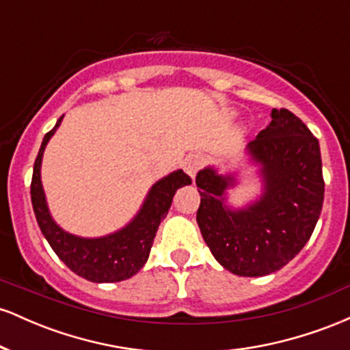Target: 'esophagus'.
Instances as JSON below:
<instances>
[{"label": "esophagus", "instance_id": "esophagus-1", "mask_svg": "<svg viewBox=\"0 0 350 350\" xmlns=\"http://www.w3.org/2000/svg\"><path fill=\"white\" fill-rule=\"evenodd\" d=\"M204 164V158L200 154H189L186 158V161H184V171L187 172V176L194 180L196 174H198V171L202 167Z\"/></svg>", "mask_w": 350, "mask_h": 350}]
</instances>
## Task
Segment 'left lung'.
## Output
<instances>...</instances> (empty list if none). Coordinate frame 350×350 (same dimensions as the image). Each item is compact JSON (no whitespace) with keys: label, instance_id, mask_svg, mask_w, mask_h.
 <instances>
[{"label":"left lung","instance_id":"1","mask_svg":"<svg viewBox=\"0 0 350 350\" xmlns=\"http://www.w3.org/2000/svg\"><path fill=\"white\" fill-rule=\"evenodd\" d=\"M262 191L242 207L228 204L237 172L207 166L196 176L204 242L226 270L265 276L281 270L314 230L324 200L319 142L290 110H271V122L247 144Z\"/></svg>","mask_w":350,"mask_h":350}]
</instances>
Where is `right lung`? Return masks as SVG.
Segmentation results:
<instances>
[{
  "label": "right lung",
  "mask_w": 350,
  "mask_h": 350,
  "mask_svg": "<svg viewBox=\"0 0 350 350\" xmlns=\"http://www.w3.org/2000/svg\"><path fill=\"white\" fill-rule=\"evenodd\" d=\"M60 116L49 133L42 139L41 150L34 161L31 200L42 235L55 255L75 275L94 283H116L136 275L150 256L152 240L159 224L170 211L172 198L179 187L191 184V178L183 170L172 171L152 184L142 207L126 226L102 237H79L64 230L52 219L41 180L44 150L62 123Z\"/></svg>",
  "instance_id": "add662e5"
}]
</instances>
